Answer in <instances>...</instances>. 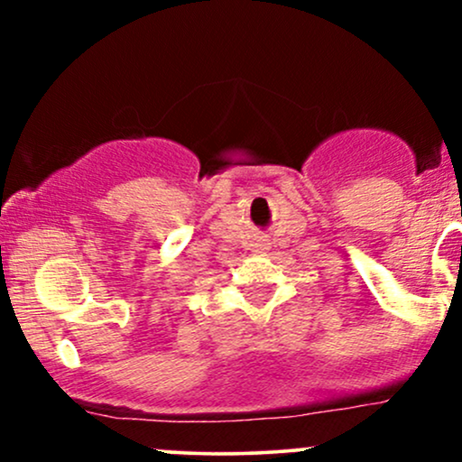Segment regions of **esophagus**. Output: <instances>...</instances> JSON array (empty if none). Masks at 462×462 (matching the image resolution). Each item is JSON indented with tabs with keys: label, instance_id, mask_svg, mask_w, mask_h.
<instances>
[{
	"label": "esophagus",
	"instance_id": "1",
	"mask_svg": "<svg viewBox=\"0 0 462 462\" xmlns=\"http://www.w3.org/2000/svg\"><path fill=\"white\" fill-rule=\"evenodd\" d=\"M254 252H256V254H263L264 252V249H267V243H263V241H258V243H254Z\"/></svg>",
	"mask_w": 462,
	"mask_h": 462
}]
</instances>
